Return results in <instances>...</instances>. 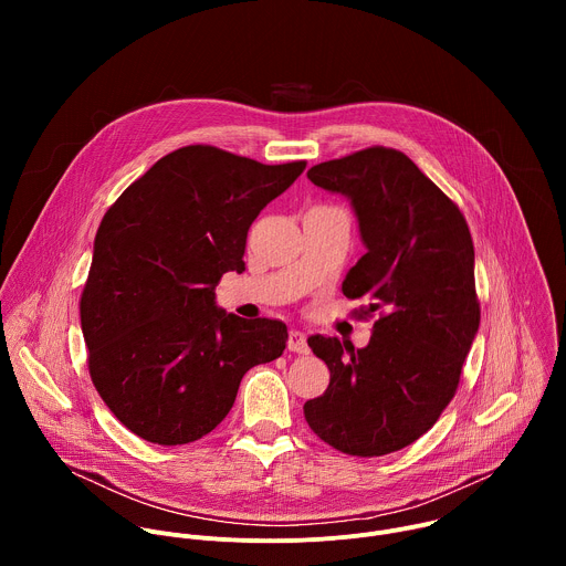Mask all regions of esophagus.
<instances>
[{"instance_id": "34e87169", "label": "esophagus", "mask_w": 566, "mask_h": 566, "mask_svg": "<svg viewBox=\"0 0 566 566\" xmlns=\"http://www.w3.org/2000/svg\"><path fill=\"white\" fill-rule=\"evenodd\" d=\"M286 345H289V352L300 354V356H304V354L311 352V349H308V343H306V336H304L302 332H291Z\"/></svg>"}]
</instances>
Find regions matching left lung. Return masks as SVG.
Here are the masks:
<instances>
[{
    "mask_svg": "<svg viewBox=\"0 0 566 566\" xmlns=\"http://www.w3.org/2000/svg\"><path fill=\"white\" fill-rule=\"evenodd\" d=\"M306 177L347 195L367 253L343 293L378 317L365 349L311 336L327 391L304 402L308 428L352 457H380L423 437L454 398L479 329L474 247L465 217L410 156L374 145L313 166Z\"/></svg>",
    "mask_w": 566,
    "mask_h": 566,
    "instance_id": "8db88e82",
    "label": "left lung"
}]
</instances>
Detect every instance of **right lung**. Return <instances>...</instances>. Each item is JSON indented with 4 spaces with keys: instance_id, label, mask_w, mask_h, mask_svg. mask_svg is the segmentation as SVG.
<instances>
[{
    "instance_id": "right-lung-1",
    "label": "right lung",
    "mask_w": 566,
    "mask_h": 566,
    "mask_svg": "<svg viewBox=\"0 0 566 566\" xmlns=\"http://www.w3.org/2000/svg\"><path fill=\"white\" fill-rule=\"evenodd\" d=\"M306 168L264 166L186 145L136 179L105 212L80 295L87 365L112 415L136 437L184 446L230 412L244 374L282 356L280 319L214 306V286L247 269L258 214Z\"/></svg>"
}]
</instances>
